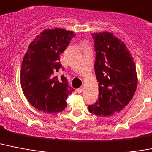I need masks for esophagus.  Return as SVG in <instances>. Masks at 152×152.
I'll use <instances>...</instances> for the list:
<instances>
[{
  "label": "esophagus",
  "mask_w": 152,
  "mask_h": 152,
  "mask_svg": "<svg viewBox=\"0 0 152 152\" xmlns=\"http://www.w3.org/2000/svg\"><path fill=\"white\" fill-rule=\"evenodd\" d=\"M83 90V87H80V88H78L77 90H76V91H77V93L78 94H80V93H82Z\"/></svg>",
  "instance_id": "esophagus-1"
}]
</instances>
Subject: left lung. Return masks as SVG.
Returning a JSON list of instances; mask_svg holds the SVG:
<instances>
[{"mask_svg":"<svg viewBox=\"0 0 152 152\" xmlns=\"http://www.w3.org/2000/svg\"><path fill=\"white\" fill-rule=\"evenodd\" d=\"M94 42V70L98 82V100L88 106L98 116H110L129 104L137 85L136 65L125 44L112 33L91 34Z\"/></svg>","mask_w":152,"mask_h":152,"instance_id":"left-lung-1","label":"left lung"}]
</instances>
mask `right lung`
Returning <instances> with one entry per match:
<instances>
[{
	"label": "right lung",
	"instance_id": "add662e5",
	"mask_svg": "<svg viewBox=\"0 0 152 152\" xmlns=\"http://www.w3.org/2000/svg\"><path fill=\"white\" fill-rule=\"evenodd\" d=\"M76 34L60 28L44 29L30 43L23 58L20 72L22 90L28 102L40 112H60L73 92L64 75L60 55Z\"/></svg>",
	"mask_w": 152,
	"mask_h": 152
}]
</instances>
